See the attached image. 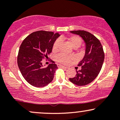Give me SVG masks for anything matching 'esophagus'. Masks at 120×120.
<instances>
[{"instance_id": "34e87169", "label": "esophagus", "mask_w": 120, "mask_h": 120, "mask_svg": "<svg viewBox=\"0 0 120 120\" xmlns=\"http://www.w3.org/2000/svg\"><path fill=\"white\" fill-rule=\"evenodd\" d=\"M57 67H59V68H64V69H67V67H65V66L63 65H60V64H57Z\"/></svg>"}]
</instances>
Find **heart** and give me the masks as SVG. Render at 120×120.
<instances>
[{
    "mask_svg": "<svg viewBox=\"0 0 120 120\" xmlns=\"http://www.w3.org/2000/svg\"><path fill=\"white\" fill-rule=\"evenodd\" d=\"M69 41L72 46L75 49L79 47L82 44V39L78 36H71L69 38ZM60 44V40L58 39L56 40L52 46V51L53 52H57L59 50ZM74 57L72 55H67L64 53H60L56 56V59L59 63L63 64H67L69 63L71 60H74Z\"/></svg>",
    "mask_w": 120,
    "mask_h": 120,
    "instance_id": "1",
    "label": "heart"
}]
</instances>
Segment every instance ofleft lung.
<instances>
[{
    "instance_id": "left-lung-1",
    "label": "left lung",
    "mask_w": 120,
    "mask_h": 120,
    "mask_svg": "<svg viewBox=\"0 0 120 120\" xmlns=\"http://www.w3.org/2000/svg\"><path fill=\"white\" fill-rule=\"evenodd\" d=\"M71 33L79 35L86 43L85 55L78 63L81 69L76 71V75L69 80L77 86L91 83L99 73L104 59V52L99 40L93 34L85 30H74Z\"/></svg>"
}]
</instances>
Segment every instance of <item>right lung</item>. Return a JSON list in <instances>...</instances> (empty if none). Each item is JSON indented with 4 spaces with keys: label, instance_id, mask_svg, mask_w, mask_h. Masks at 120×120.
Returning a JSON list of instances; mask_svg holds the SVG:
<instances>
[{
    "label": "right lung",
    "instance_id": "right-lung-1",
    "mask_svg": "<svg viewBox=\"0 0 120 120\" xmlns=\"http://www.w3.org/2000/svg\"><path fill=\"white\" fill-rule=\"evenodd\" d=\"M59 33L43 30L35 31L29 35L22 42L17 56V64L23 77L34 87H42L53 80L57 65L51 60L46 68L42 60L48 58Z\"/></svg>",
    "mask_w": 120,
    "mask_h": 120
}]
</instances>
